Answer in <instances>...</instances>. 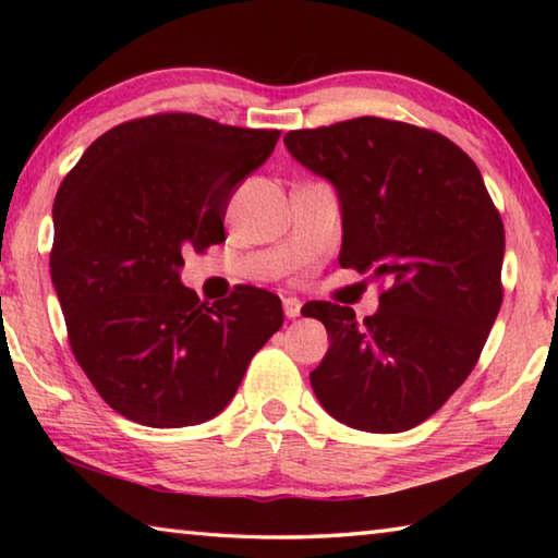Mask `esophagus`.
I'll use <instances>...</instances> for the list:
<instances>
[{"label":"esophagus","mask_w":558,"mask_h":558,"mask_svg":"<svg viewBox=\"0 0 558 558\" xmlns=\"http://www.w3.org/2000/svg\"><path fill=\"white\" fill-rule=\"evenodd\" d=\"M300 307H302V302L298 298L282 300V310H286V317H290V319L300 317Z\"/></svg>","instance_id":"1"}]
</instances>
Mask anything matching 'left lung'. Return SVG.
Masks as SVG:
<instances>
[{"label":"left lung","mask_w":558,"mask_h":558,"mask_svg":"<svg viewBox=\"0 0 558 558\" xmlns=\"http://www.w3.org/2000/svg\"><path fill=\"white\" fill-rule=\"evenodd\" d=\"M286 147L335 184L342 268L379 282V310L307 302L329 349L310 374L329 415L366 433L430 418L470 372L502 305L505 226L477 165L436 130L352 118L290 130Z\"/></svg>","instance_id":"obj_1"}]
</instances>
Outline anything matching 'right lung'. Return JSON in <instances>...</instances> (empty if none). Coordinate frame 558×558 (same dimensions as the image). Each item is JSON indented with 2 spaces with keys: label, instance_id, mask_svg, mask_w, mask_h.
<instances>
[{
  "label": "right lung",
  "instance_id": "right-lung-1",
  "mask_svg": "<svg viewBox=\"0 0 558 558\" xmlns=\"http://www.w3.org/2000/svg\"><path fill=\"white\" fill-rule=\"evenodd\" d=\"M278 137L157 112L102 132L61 182L49 266L69 344L125 418L153 428L214 418L282 327L268 290L235 286L209 305L179 282L186 251L226 241L231 194Z\"/></svg>",
  "mask_w": 558,
  "mask_h": 558
}]
</instances>
